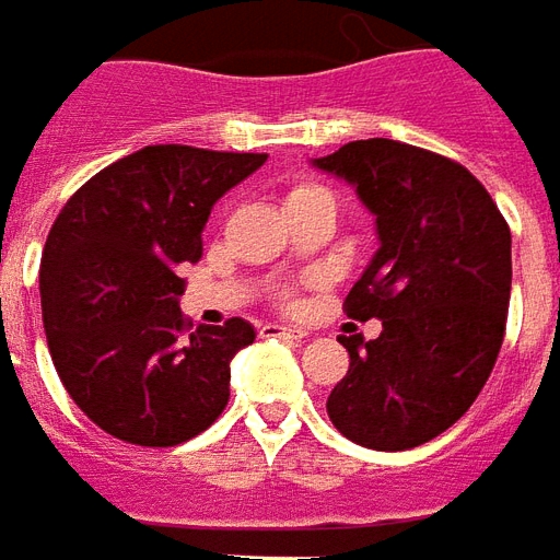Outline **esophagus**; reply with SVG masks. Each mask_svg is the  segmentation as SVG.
<instances>
[{"mask_svg": "<svg viewBox=\"0 0 560 560\" xmlns=\"http://www.w3.org/2000/svg\"><path fill=\"white\" fill-rule=\"evenodd\" d=\"M261 337H283V340H304L307 331H301L295 325H280V323H265L261 325Z\"/></svg>", "mask_w": 560, "mask_h": 560, "instance_id": "obj_1", "label": "esophagus"}]
</instances>
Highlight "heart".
<instances>
[{
	"instance_id": "b5f03b06",
	"label": "heart",
	"mask_w": 560,
	"mask_h": 560,
	"mask_svg": "<svg viewBox=\"0 0 560 560\" xmlns=\"http://www.w3.org/2000/svg\"><path fill=\"white\" fill-rule=\"evenodd\" d=\"M319 192H325L323 186L301 184V186H295V189H292V192H289V201H292V198H304V196H319Z\"/></svg>"
}]
</instances>
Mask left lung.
Here are the masks:
<instances>
[{
	"mask_svg": "<svg viewBox=\"0 0 560 560\" xmlns=\"http://www.w3.org/2000/svg\"><path fill=\"white\" fill-rule=\"evenodd\" d=\"M313 165L355 186L380 241L343 307L383 331L337 337L350 371L328 395V419L368 450H413L470 410L498 362L510 225L474 174L422 147L368 138Z\"/></svg>",
	"mask_w": 560,
	"mask_h": 560,
	"instance_id": "8db88e82",
	"label": "left lung"
}]
</instances>
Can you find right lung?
I'll return each instance as SVG.
<instances>
[{"label": "right lung", "instance_id": "obj_1", "mask_svg": "<svg viewBox=\"0 0 560 560\" xmlns=\"http://www.w3.org/2000/svg\"><path fill=\"white\" fill-rule=\"evenodd\" d=\"M265 153L153 144L122 156L66 201L42 253L47 350L71 400L102 431L177 446L229 404L247 319L198 325L180 313V265L201 259L210 210Z\"/></svg>", "mask_w": 560, "mask_h": 560}]
</instances>
